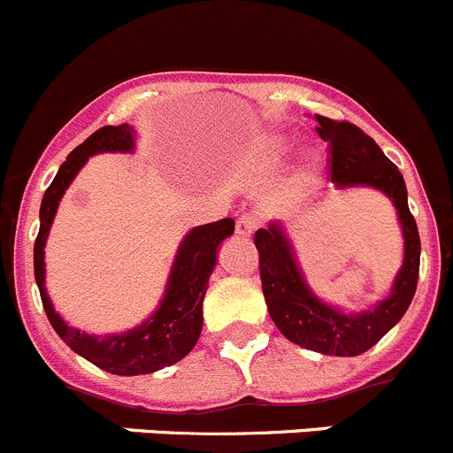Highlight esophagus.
Returning a JSON list of instances; mask_svg holds the SVG:
<instances>
[{"label":"esophagus","mask_w":453,"mask_h":453,"mask_svg":"<svg viewBox=\"0 0 453 453\" xmlns=\"http://www.w3.org/2000/svg\"><path fill=\"white\" fill-rule=\"evenodd\" d=\"M256 218L251 213H242L238 218V222H235V234L242 235V238H249V235L254 234L256 231Z\"/></svg>","instance_id":"1"}]
</instances>
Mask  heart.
Segmentation results:
<instances>
[{"label":"heart","mask_w":453,"mask_h":453,"mask_svg":"<svg viewBox=\"0 0 453 453\" xmlns=\"http://www.w3.org/2000/svg\"><path fill=\"white\" fill-rule=\"evenodd\" d=\"M288 152V143L285 141H267V143L258 145V150L251 155V168L254 170H269L283 159Z\"/></svg>","instance_id":"b5f03b06"}]
</instances>
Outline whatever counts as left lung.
<instances>
[{
    "mask_svg": "<svg viewBox=\"0 0 453 453\" xmlns=\"http://www.w3.org/2000/svg\"><path fill=\"white\" fill-rule=\"evenodd\" d=\"M317 132L330 152V177L337 188L371 186L391 199L404 235V263L391 294L375 308L346 314L323 303L305 283L283 224L272 222L254 235L260 256V280L267 310L276 327L292 343L321 355L357 357L375 346L409 310L420 273V235L409 211L406 184L397 165L380 145L348 121L317 114Z\"/></svg>",
    "mask_w": 453,
    "mask_h": 453,
    "instance_id": "obj_1",
    "label": "left lung"
}]
</instances>
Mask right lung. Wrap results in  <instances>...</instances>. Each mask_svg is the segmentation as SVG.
I'll list each match as a JSON object with an SVG mask.
<instances>
[{"instance_id": "obj_1", "label": "right lung", "mask_w": 453, "mask_h": 453, "mask_svg": "<svg viewBox=\"0 0 453 453\" xmlns=\"http://www.w3.org/2000/svg\"><path fill=\"white\" fill-rule=\"evenodd\" d=\"M132 150H134V127L121 123V126L101 127L91 136H87L76 150L69 152L66 161L58 170L56 180L51 181L42 197L40 234H37L35 247H33L35 283L40 288V298H42L49 323L58 332V337L73 352L111 375H148V372L173 366L193 350L199 332H202V323H204L202 303H204L206 288H209V278L218 263L219 242L229 238L235 229L234 219L224 218L219 222L202 224V226L188 231L177 249L175 263L170 267L159 308L134 330L96 337V334H87L78 327L66 326L65 319L53 310V303L44 288V273H47L44 247H47L58 204L89 157L101 155V152Z\"/></svg>"}]
</instances>
